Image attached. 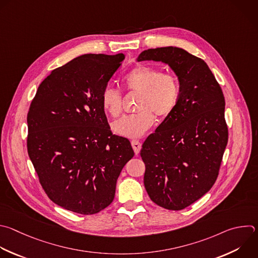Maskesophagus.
Masks as SVG:
<instances>
[{
  "label": "esophagus",
  "mask_w": 258,
  "mask_h": 258,
  "mask_svg": "<svg viewBox=\"0 0 258 258\" xmlns=\"http://www.w3.org/2000/svg\"><path fill=\"white\" fill-rule=\"evenodd\" d=\"M132 146H133V149H134L135 153L138 155L140 153V151H141V148H142L141 142L138 141V140H133L132 141Z\"/></svg>",
  "instance_id": "esophagus-1"
}]
</instances>
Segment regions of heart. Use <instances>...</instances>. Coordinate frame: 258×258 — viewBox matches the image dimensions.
<instances>
[{"label": "heart", "instance_id": "heart-1", "mask_svg": "<svg viewBox=\"0 0 258 258\" xmlns=\"http://www.w3.org/2000/svg\"><path fill=\"white\" fill-rule=\"evenodd\" d=\"M123 84L128 92L139 94L137 110L139 112L126 115L112 124L115 134L139 138L143 136L159 118L169 116L176 108L180 98V83L173 74H162L161 70L151 66H138L123 78ZM103 110L112 117H117L121 111V94L107 86L101 93Z\"/></svg>", "mask_w": 258, "mask_h": 258}]
</instances>
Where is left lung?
I'll return each mask as SVG.
<instances>
[{
    "mask_svg": "<svg viewBox=\"0 0 258 258\" xmlns=\"http://www.w3.org/2000/svg\"><path fill=\"white\" fill-rule=\"evenodd\" d=\"M137 60L168 64L180 83L176 108L141 150L150 199L164 209L180 211L205 196L219 175L228 143L224 94L206 61L182 48H150Z\"/></svg>",
    "mask_w": 258,
    "mask_h": 258,
    "instance_id": "8db88e82",
    "label": "left lung"
}]
</instances>
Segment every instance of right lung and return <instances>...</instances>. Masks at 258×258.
Listing matches in <instances>:
<instances>
[{
  "label": "right lung",
  "mask_w": 258,
  "mask_h": 258,
  "mask_svg": "<svg viewBox=\"0 0 258 258\" xmlns=\"http://www.w3.org/2000/svg\"><path fill=\"white\" fill-rule=\"evenodd\" d=\"M124 59L88 53L53 70L39 85L27 114L29 158L47 197L82 215L108 207L117 178L135 153L112 135L101 93Z\"/></svg>",
  "instance_id": "right-lung-1"
}]
</instances>
